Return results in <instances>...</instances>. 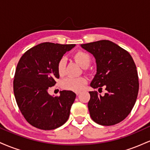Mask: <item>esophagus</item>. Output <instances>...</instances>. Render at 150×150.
Listing matches in <instances>:
<instances>
[{
    "label": "esophagus",
    "mask_w": 150,
    "mask_h": 150,
    "mask_svg": "<svg viewBox=\"0 0 150 150\" xmlns=\"http://www.w3.org/2000/svg\"><path fill=\"white\" fill-rule=\"evenodd\" d=\"M80 93H81V92H76V94H77V95H79Z\"/></svg>",
    "instance_id": "1"
}]
</instances>
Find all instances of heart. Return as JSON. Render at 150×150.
Wrapping results in <instances>:
<instances>
[{
    "instance_id": "obj_1",
    "label": "heart",
    "mask_w": 150,
    "mask_h": 150,
    "mask_svg": "<svg viewBox=\"0 0 150 150\" xmlns=\"http://www.w3.org/2000/svg\"><path fill=\"white\" fill-rule=\"evenodd\" d=\"M73 58L84 68H87L90 63V57L87 53L83 51H77L74 54ZM65 65H66L65 58H61L57 65V71L60 76H64L65 75ZM86 83H87V79L85 77H68V78L62 81L61 85L63 88L65 89L78 92V91L82 90L83 89Z\"/></svg>"
}]
</instances>
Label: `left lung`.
<instances>
[{"label": "left lung", "mask_w": 150, "mask_h": 150, "mask_svg": "<svg viewBox=\"0 0 150 150\" xmlns=\"http://www.w3.org/2000/svg\"><path fill=\"white\" fill-rule=\"evenodd\" d=\"M94 56L97 73L90 86L107 93L89 92L88 108L92 119L101 125H113L124 120L135 104L139 90L136 65L130 53L111 41L81 44Z\"/></svg>", "instance_id": "1"}]
</instances>
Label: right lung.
Returning <instances> with one entry per match:
<instances>
[{
  "instance_id": "obj_1",
  "label": "right lung",
  "mask_w": 150,
  "mask_h": 150,
  "mask_svg": "<svg viewBox=\"0 0 150 150\" xmlns=\"http://www.w3.org/2000/svg\"><path fill=\"white\" fill-rule=\"evenodd\" d=\"M75 44L44 42L31 48L19 61L13 81L17 104L27 121L42 130H53L63 125L70 116L76 94L70 90L59 97L48 92L59 78L57 65L63 55Z\"/></svg>"
}]
</instances>
